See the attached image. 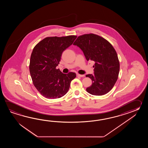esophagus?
Here are the masks:
<instances>
[{
	"label": "esophagus",
	"mask_w": 148,
	"mask_h": 148,
	"mask_svg": "<svg viewBox=\"0 0 148 148\" xmlns=\"http://www.w3.org/2000/svg\"><path fill=\"white\" fill-rule=\"evenodd\" d=\"M77 75L78 77H83L85 76V75H80V74H79V73H77Z\"/></svg>",
	"instance_id": "1"
}]
</instances>
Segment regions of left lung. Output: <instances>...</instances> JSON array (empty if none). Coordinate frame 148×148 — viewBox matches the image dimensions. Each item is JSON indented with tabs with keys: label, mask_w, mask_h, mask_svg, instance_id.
<instances>
[{
	"label": "left lung",
	"mask_w": 148,
	"mask_h": 148,
	"mask_svg": "<svg viewBox=\"0 0 148 148\" xmlns=\"http://www.w3.org/2000/svg\"><path fill=\"white\" fill-rule=\"evenodd\" d=\"M73 45L80 47L87 61L95 62L94 74L86 77L92 84L86 90L93 95L101 96L113 88L118 79L120 62L112 45L104 38L92 33L79 36Z\"/></svg>",
	"instance_id": "1"
}]
</instances>
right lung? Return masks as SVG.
<instances>
[{
	"instance_id": "obj_1",
	"label": "right lung",
	"mask_w": 148,
	"mask_h": 148,
	"mask_svg": "<svg viewBox=\"0 0 148 148\" xmlns=\"http://www.w3.org/2000/svg\"><path fill=\"white\" fill-rule=\"evenodd\" d=\"M76 35L44 38L35 46L29 66L35 87L48 99L61 97L69 89L71 82L76 77L73 72L65 74L56 67L64 51L72 45Z\"/></svg>"
}]
</instances>
